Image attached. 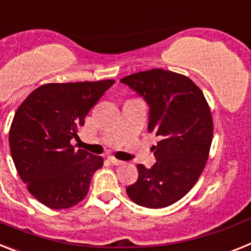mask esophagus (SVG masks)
<instances>
[{
  "label": "esophagus",
  "mask_w": 251,
  "mask_h": 251,
  "mask_svg": "<svg viewBox=\"0 0 251 251\" xmlns=\"http://www.w3.org/2000/svg\"><path fill=\"white\" fill-rule=\"evenodd\" d=\"M110 162L112 163L113 165H121V164H124V162L123 160H119V159H116V158H113V156H110Z\"/></svg>",
  "instance_id": "esophagus-1"
}]
</instances>
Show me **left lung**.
<instances>
[{"mask_svg": "<svg viewBox=\"0 0 251 251\" xmlns=\"http://www.w3.org/2000/svg\"><path fill=\"white\" fill-rule=\"evenodd\" d=\"M147 101L148 130L162 139L152 147L156 162L138 165V180L126 188L135 203L163 208L179 201L198 180L212 143L213 123L203 93L188 77L150 69L120 79Z\"/></svg>", "mask_w": 251, "mask_h": 251, "instance_id": "1", "label": "left lung"}]
</instances>
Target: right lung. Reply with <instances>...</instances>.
<instances>
[{
    "instance_id": "1",
    "label": "right lung",
    "mask_w": 251,
    "mask_h": 251,
    "mask_svg": "<svg viewBox=\"0 0 251 251\" xmlns=\"http://www.w3.org/2000/svg\"><path fill=\"white\" fill-rule=\"evenodd\" d=\"M113 79L48 83L17 108L10 128V150L17 173L39 202L53 210L77 204L103 158L75 149L78 128Z\"/></svg>"
}]
</instances>
